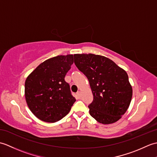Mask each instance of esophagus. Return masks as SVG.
Returning a JSON list of instances; mask_svg holds the SVG:
<instances>
[{
    "label": "esophagus",
    "mask_w": 157,
    "mask_h": 157,
    "mask_svg": "<svg viewBox=\"0 0 157 157\" xmlns=\"http://www.w3.org/2000/svg\"><path fill=\"white\" fill-rule=\"evenodd\" d=\"M80 95H81V94H80V92H79V91L76 93V96H77V97H78V98H80Z\"/></svg>",
    "instance_id": "34e87169"
}]
</instances>
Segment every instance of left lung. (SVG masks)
Segmentation results:
<instances>
[{
    "instance_id": "1",
    "label": "left lung",
    "mask_w": 157,
    "mask_h": 157,
    "mask_svg": "<svg viewBox=\"0 0 157 157\" xmlns=\"http://www.w3.org/2000/svg\"><path fill=\"white\" fill-rule=\"evenodd\" d=\"M74 63L87 77L94 99L90 114L102 124H111L121 118L129 108L132 87L128 73L104 56L75 54Z\"/></svg>"
}]
</instances>
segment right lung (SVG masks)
<instances>
[{
	"mask_svg": "<svg viewBox=\"0 0 157 157\" xmlns=\"http://www.w3.org/2000/svg\"><path fill=\"white\" fill-rule=\"evenodd\" d=\"M73 63V55H58L40 64L25 82L29 109L43 121L55 123L68 114L75 98L65 77Z\"/></svg>",
	"mask_w": 157,
	"mask_h": 157,
	"instance_id": "add662e5",
	"label": "right lung"
}]
</instances>
